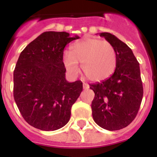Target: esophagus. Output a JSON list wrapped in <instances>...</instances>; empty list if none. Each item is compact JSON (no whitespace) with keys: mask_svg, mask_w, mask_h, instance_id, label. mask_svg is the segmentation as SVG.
Returning <instances> with one entry per match:
<instances>
[{"mask_svg":"<svg viewBox=\"0 0 157 157\" xmlns=\"http://www.w3.org/2000/svg\"><path fill=\"white\" fill-rule=\"evenodd\" d=\"M83 88L85 89V90H87V89L90 88V86H89L88 84H86V83H84L83 84Z\"/></svg>","mask_w":157,"mask_h":157,"instance_id":"esophagus-1","label":"esophagus"}]
</instances>
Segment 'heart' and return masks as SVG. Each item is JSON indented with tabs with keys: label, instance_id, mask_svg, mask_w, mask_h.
I'll return each instance as SVG.
<instances>
[{
	"label": "heart",
	"instance_id": "obj_1",
	"mask_svg": "<svg viewBox=\"0 0 157 157\" xmlns=\"http://www.w3.org/2000/svg\"><path fill=\"white\" fill-rule=\"evenodd\" d=\"M63 61L72 76L78 74V63H81L82 71L89 80L100 81L113 73L117 67V56L111 43L97 38H87L74 43L71 51H65Z\"/></svg>",
	"mask_w": 157,
	"mask_h": 157
}]
</instances>
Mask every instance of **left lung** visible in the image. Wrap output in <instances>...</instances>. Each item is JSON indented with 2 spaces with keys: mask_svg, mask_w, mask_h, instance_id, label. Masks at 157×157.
<instances>
[{
  "mask_svg": "<svg viewBox=\"0 0 157 157\" xmlns=\"http://www.w3.org/2000/svg\"><path fill=\"white\" fill-rule=\"evenodd\" d=\"M99 35L114 46L117 63L109 78L90 85L95 94L91 104L92 115L96 124L113 131L128 126L136 117L144 88L139 63L131 49L111 33Z\"/></svg>",
  "mask_w": 157,
  "mask_h": 157,
  "instance_id": "left-lung-1",
  "label": "left lung"
}]
</instances>
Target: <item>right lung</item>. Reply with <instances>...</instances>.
<instances>
[{
  "instance_id": "obj_1",
  "label": "right lung",
  "mask_w": 157,
  "mask_h": 157,
  "mask_svg": "<svg viewBox=\"0 0 157 157\" xmlns=\"http://www.w3.org/2000/svg\"><path fill=\"white\" fill-rule=\"evenodd\" d=\"M80 38L66 32H45L21 52L13 71V98L32 126L54 131L69 121L71 106L81 94V81L68 82L64 48Z\"/></svg>"
}]
</instances>
